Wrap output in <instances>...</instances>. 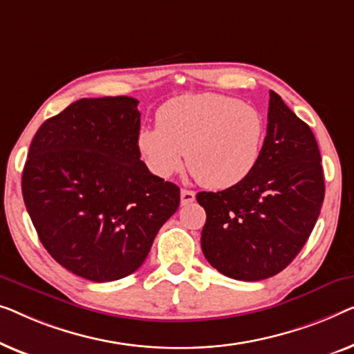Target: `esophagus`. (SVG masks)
<instances>
[{"mask_svg": "<svg viewBox=\"0 0 354 354\" xmlns=\"http://www.w3.org/2000/svg\"><path fill=\"white\" fill-rule=\"evenodd\" d=\"M196 201V192L189 191V189H181V205H187Z\"/></svg>", "mask_w": 354, "mask_h": 354, "instance_id": "1", "label": "esophagus"}]
</instances>
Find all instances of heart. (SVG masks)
I'll return each instance as SVG.
<instances>
[{
    "instance_id": "obj_1",
    "label": "heart",
    "mask_w": 354,
    "mask_h": 354,
    "mask_svg": "<svg viewBox=\"0 0 354 354\" xmlns=\"http://www.w3.org/2000/svg\"><path fill=\"white\" fill-rule=\"evenodd\" d=\"M266 138L257 107L223 94H184L157 112V127L142 128L138 149L153 175L170 178L187 168L203 187L225 191L255 171Z\"/></svg>"
}]
</instances>
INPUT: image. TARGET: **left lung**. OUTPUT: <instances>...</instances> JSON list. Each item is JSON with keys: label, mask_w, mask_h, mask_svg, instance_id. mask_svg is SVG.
Wrapping results in <instances>:
<instances>
[{"label": "left lung", "mask_w": 354, "mask_h": 354, "mask_svg": "<svg viewBox=\"0 0 354 354\" xmlns=\"http://www.w3.org/2000/svg\"><path fill=\"white\" fill-rule=\"evenodd\" d=\"M324 192L315 134L270 91L265 146L255 171L231 189L197 194L207 213L203 255L237 281L276 276L306 243Z\"/></svg>", "instance_id": "obj_1"}]
</instances>
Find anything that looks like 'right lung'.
Masks as SVG:
<instances>
[{
	"instance_id": "1",
	"label": "right lung",
	"mask_w": 354,
	"mask_h": 354,
	"mask_svg": "<svg viewBox=\"0 0 354 354\" xmlns=\"http://www.w3.org/2000/svg\"><path fill=\"white\" fill-rule=\"evenodd\" d=\"M138 99H80L43 123L30 144L22 196L49 255L93 282L142 265L179 207V187L141 160Z\"/></svg>"
}]
</instances>
